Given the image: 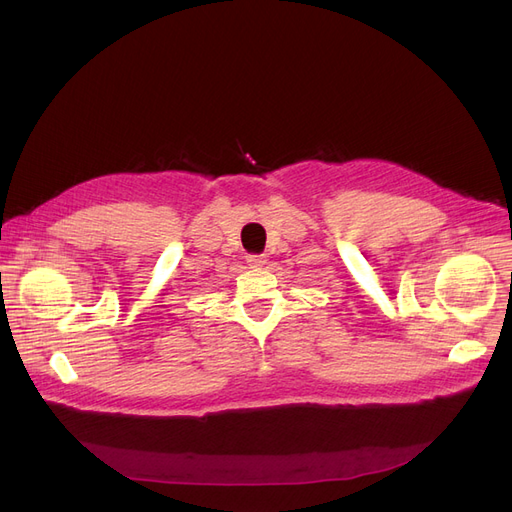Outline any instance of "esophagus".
Wrapping results in <instances>:
<instances>
[{
	"label": "esophagus",
	"mask_w": 512,
	"mask_h": 512,
	"mask_svg": "<svg viewBox=\"0 0 512 512\" xmlns=\"http://www.w3.org/2000/svg\"><path fill=\"white\" fill-rule=\"evenodd\" d=\"M246 262L250 264V269H262V266L266 264V256L264 254H250L246 258Z\"/></svg>",
	"instance_id": "obj_1"
}]
</instances>
